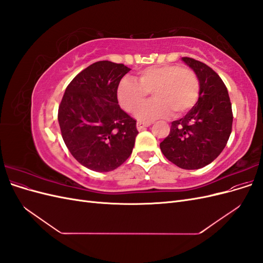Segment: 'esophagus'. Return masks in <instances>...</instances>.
<instances>
[{
	"mask_svg": "<svg viewBox=\"0 0 263 263\" xmlns=\"http://www.w3.org/2000/svg\"><path fill=\"white\" fill-rule=\"evenodd\" d=\"M151 124L150 123H144V122H138L137 123V129L138 130H142L144 128H146V127H149Z\"/></svg>",
	"mask_w": 263,
	"mask_h": 263,
	"instance_id": "obj_1",
	"label": "esophagus"
}]
</instances>
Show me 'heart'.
Wrapping results in <instances>:
<instances>
[{
	"label": "heart",
	"instance_id": "1",
	"mask_svg": "<svg viewBox=\"0 0 263 263\" xmlns=\"http://www.w3.org/2000/svg\"><path fill=\"white\" fill-rule=\"evenodd\" d=\"M151 92L155 100L143 107ZM117 100L128 113L137 112L141 122L168 116H180L192 108L200 95V81L194 71L178 65L148 67L141 70L138 82L123 79L117 86Z\"/></svg>",
	"mask_w": 263,
	"mask_h": 263
}]
</instances>
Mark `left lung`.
<instances>
[{
  "label": "left lung",
  "mask_w": 263,
  "mask_h": 263,
  "mask_svg": "<svg viewBox=\"0 0 263 263\" xmlns=\"http://www.w3.org/2000/svg\"><path fill=\"white\" fill-rule=\"evenodd\" d=\"M182 60L200 81L196 104L171 123L160 149L169 161L186 170L201 169L216 159L232 133L233 110L227 87L220 77L205 63L193 58Z\"/></svg>",
  "instance_id": "left-lung-1"
}]
</instances>
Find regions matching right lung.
Here are the masks:
<instances>
[{
	"label": "right lung",
	"instance_id": "right-lung-1",
	"mask_svg": "<svg viewBox=\"0 0 263 263\" xmlns=\"http://www.w3.org/2000/svg\"><path fill=\"white\" fill-rule=\"evenodd\" d=\"M130 69L98 61L67 86L58 109L63 141L85 168L112 171L132 155L138 134L136 121L119 107L117 86Z\"/></svg>",
	"mask_w": 263,
	"mask_h": 263
}]
</instances>
